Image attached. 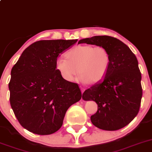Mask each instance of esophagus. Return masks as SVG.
<instances>
[{
	"label": "esophagus",
	"mask_w": 152,
	"mask_h": 152,
	"mask_svg": "<svg viewBox=\"0 0 152 152\" xmlns=\"http://www.w3.org/2000/svg\"><path fill=\"white\" fill-rule=\"evenodd\" d=\"M81 91H82V94H83V93H84V91H85V88H81Z\"/></svg>",
	"instance_id": "1"
}]
</instances>
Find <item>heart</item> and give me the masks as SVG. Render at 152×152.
Here are the masks:
<instances>
[{
  "label": "heart",
  "mask_w": 152,
  "mask_h": 152,
  "mask_svg": "<svg viewBox=\"0 0 152 152\" xmlns=\"http://www.w3.org/2000/svg\"><path fill=\"white\" fill-rule=\"evenodd\" d=\"M66 56L67 59L58 58L56 60V68L68 82H73L79 73L82 82L97 83L104 79L110 66L108 51L102 46L78 45L69 50Z\"/></svg>",
  "instance_id": "heart-1"
}]
</instances>
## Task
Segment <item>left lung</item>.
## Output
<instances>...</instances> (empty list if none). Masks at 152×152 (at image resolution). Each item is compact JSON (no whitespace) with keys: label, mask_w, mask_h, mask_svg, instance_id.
<instances>
[{"label":"left lung","mask_w":152,"mask_h":152,"mask_svg":"<svg viewBox=\"0 0 152 152\" xmlns=\"http://www.w3.org/2000/svg\"><path fill=\"white\" fill-rule=\"evenodd\" d=\"M82 43L104 47L110 58L104 79L82 95L84 100H93L98 105L91 123L102 130H119L134 119L140 107L142 89L137 57L126 44L111 36L87 38L79 42Z\"/></svg>","instance_id":"obj_1"}]
</instances>
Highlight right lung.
<instances>
[{"label":"right lung","instance_id":"obj_1","mask_svg":"<svg viewBox=\"0 0 152 152\" xmlns=\"http://www.w3.org/2000/svg\"><path fill=\"white\" fill-rule=\"evenodd\" d=\"M77 41L34 42L12 68L10 104L19 123L29 132L55 133L62 126L67 109L82 98L79 85L64 80L56 68L60 54Z\"/></svg>","mask_w":152,"mask_h":152}]
</instances>
